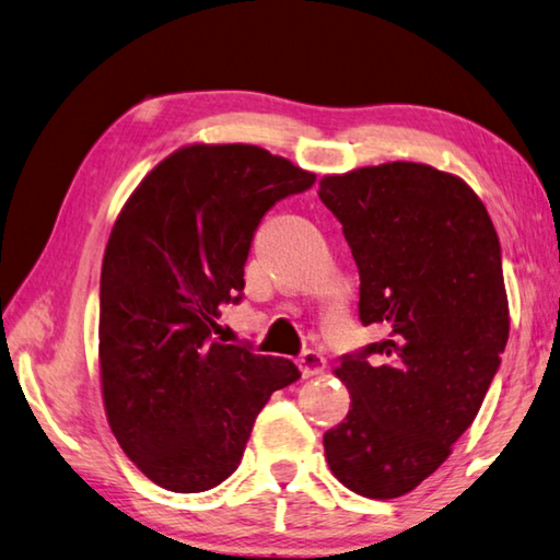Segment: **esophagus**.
Returning <instances> with one entry per match:
<instances>
[{"instance_id":"1","label":"esophagus","mask_w":560,"mask_h":560,"mask_svg":"<svg viewBox=\"0 0 560 560\" xmlns=\"http://www.w3.org/2000/svg\"><path fill=\"white\" fill-rule=\"evenodd\" d=\"M299 368L303 372V377H315V374L325 372V358L320 352L315 350H306L299 358Z\"/></svg>"}]
</instances>
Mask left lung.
Instances as JSON below:
<instances>
[{
	"label": "left lung",
	"mask_w": 560,
	"mask_h": 560,
	"mask_svg": "<svg viewBox=\"0 0 560 560\" xmlns=\"http://www.w3.org/2000/svg\"><path fill=\"white\" fill-rule=\"evenodd\" d=\"M318 196L358 261L360 320L386 332L335 368L352 401L323 435L325 460L348 490L394 500L445 463L500 368V240L477 192L429 164L323 176Z\"/></svg>",
	"instance_id": "8db88e82"
}]
</instances>
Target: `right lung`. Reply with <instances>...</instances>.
<instances>
[{
	"label": "right lung",
	"instance_id": "1",
	"mask_svg": "<svg viewBox=\"0 0 560 560\" xmlns=\"http://www.w3.org/2000/svg\"><path fill=\"white\" fill-rule=\"evenodd\" d=\"M315 174L254 144H188L119 210L100 277V382L109 429L151 482L206 492L237 470L269 396L296 364L212 338L245 289L273 202Z\"/></svg>",
	"mask_w": 560,
	"mask_h": 560
}]
</instances>
